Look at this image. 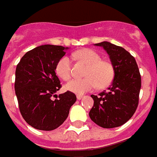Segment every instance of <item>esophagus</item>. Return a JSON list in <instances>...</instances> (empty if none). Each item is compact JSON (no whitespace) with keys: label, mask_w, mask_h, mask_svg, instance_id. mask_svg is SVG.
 <instances>
[{"label":"esophagus","mask_w":157,"mask_h":157,"mask_svg":"<svg viewBox=\"0 0 157 157\" xmlns=\"http://www.w3.org/2000/svg\"><path fill=\"white\" fill-rule=\"evenodd\" d=\"M83 97H84V95H82V94H78V95H77V99H78V100H81Z\"/></svg>","instance_id":"obj_1"}]
</instances>
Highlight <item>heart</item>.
<instances>
[{
	"mask_svg": "<svg viewBox=\"0 0 157 157\" xmlns=\"http://www.w3.org/2000/svg\"><path fill=\"white\" fill-rule=\"evenodd\" d=\"M74 58L88 64L85 76L83 78L73 79L65 85L67 91L77 94H83L94 90L98 85L105 88L111 84L115 76L114 66L109 60L101 59V56L92 49L84 48L73 54ZM56 73L63 80H68L72 76L71 60L67 56L59 59L56 65Z\"/></svg>",
	"mask_w": 157,
	"mask_h": 157,
	"instance_id": "1",
	"label": "heart"
}]
</instances>
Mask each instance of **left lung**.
Listing matches in <instances>:
<instances>
[{"label": "left lung", "mask_w": 157, "mask_h": 157, "mask_svg": "<svg viewBox=\"0 0 157 157\" xmlns=\"http://www.w3.org/2000/svg\"><path fill=\"white\" fill-rule=\"evenodd\" d=\"M102 46L115 68V76L107 91L91 94L94 105L89 113L91 120L105 128L122 126L133 117L139 105L141 76L137 63L125 49L107 42Z\"/></svg>", "instance_id": "obj_1"}]
</instances>
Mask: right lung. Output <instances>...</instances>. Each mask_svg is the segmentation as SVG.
<instances>
[{
    "instance_id": "add662e5",
    "label": "right lung",
    "mask_w": 157,
    "mask_h": 157,
    "mask_svg": "<svg viewBox=\"0 0 157 157\" xmlns=\"http://www.w3.org/2000/svg\"><path fill=\"white\" fill-rule=\"evenodd\" d=\"M66 49L40 45L28 52L17 65L14 87L19 111L26 123L36 129L51 131L58 128L76 101V95L70 91L56 94L62 88L56 65L66 54Z\"/></svg>"
}]
</instances>
